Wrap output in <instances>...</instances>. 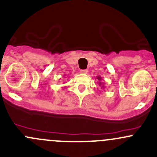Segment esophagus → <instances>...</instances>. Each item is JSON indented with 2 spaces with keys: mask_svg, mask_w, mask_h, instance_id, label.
<instances>
[{
  "mask_svg": "<svg viewBox=\"0 0 157 157\" xmlns=\"http://www.w3.org/2000/svg\"><path fill=\"white\" fill-rule=\"evenodd\" d=\"M88 71L86 69H83V70H80V73H82V74H86Z\"/></svg>",
  "mask_w": 157,
  "mask_h": 157,
  "instance_id": "34e87169",
  "label": "esophagus"
}]
</instances>
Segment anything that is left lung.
<instances>
[{
	"mask_svg": "<svg viewBox=\"0 0 157 157\" xmlns=\"http://www.w3.org/2000/svg\"><path fill=\"white\" fill-rule=\"evenodd\" d=\"M96 79L98 80V84H99V86H100L101 88L102 89V90H104V88H105V86H104V83H102V78L100 77V76H97L96 77Z\"/></svg>",
	"mask_w": 157,
	"mask_h": 157,
	"instance_id": "left-lung-1",
	"label": "left lung"
}]
</instances>
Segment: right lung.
Returning a JSON list of instances; mask_svg holds the SVG:
<instances>
[{
    "label": "right lung",
    "instance_id": "1",
    "mask_svg": "<svg viewBox=\"0 0 157 157\" xmlns=\"http://www.w3.org/2000/svg\"><path fill=\"white\" fill-rule=\"evenodd\" d=\"M64 76H65V75H64Z\"/></svg>",
    "mask_w": 157,
    "mask_h": 157
}]
</instances>
